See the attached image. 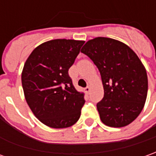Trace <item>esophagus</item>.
I'll list each match as a JSON object with an SVG mask.
<instances>
[{
	"instance_id": "obj_1",
	"label": "esophagus",
	"mask_w": 156,
	"mask_h": 156,
	"mask_svg": "<svg viewBox=\"0 0 156 156\" xmlns=\"http://www.w3.org/2000/svg\"><path fill=\"white\" fill-rule=\"evenodd\" d=\"M84 90H85V92H86V93H89V92L90 91V87L87 86L86 88L84 89Z\"/></svg>"
}]
</instances>
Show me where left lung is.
<instances>
[{
	"instance_id": "left-lung-1",
	"label": "left lung",
	"mask_w": 156,
	"mask_h": 156,
	"mask_svg": "<svg viewBox=\"0 0 156 156\" xmlns=\"http://www.w3.org/2000/svg\"><path fill=\"white\" fill-rule=\"evenodd\" d=\"M97 66L104 89L97 104L106 126L123 127L131 124L144 108L148 93V77L144 65L125 43L108 37L90 40L82 48Z\"/></svg>"
}]
</instances>
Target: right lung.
<instances>
[{
  "mask_svg": "<svg viewBox=\"0 0 156 156\" xmlns=\"http://www.w3.org/2000/svg\"><path fill=\"white\" fill-rule=\"evenodd\" d=\"M83 41L55 39L34 49L22 72L25 100L35 116L52 128H66L78 120L84 93L73 84L68 70Z\"/></svg>",
  "mask_w": 156,
  "mask_h": 156,
  "instance_id": "add662e5",
  "label": "right lung"
}]
</instances>
